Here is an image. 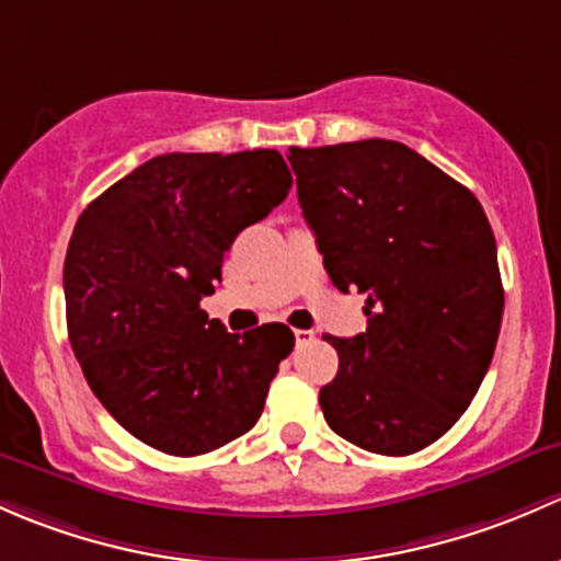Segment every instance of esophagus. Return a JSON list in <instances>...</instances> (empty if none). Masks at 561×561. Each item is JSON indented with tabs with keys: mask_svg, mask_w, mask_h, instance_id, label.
<instances>
[{
	"mask_svg": "<svg viewBox=\"0 0 561 561\" xmlns=\"http://www.w3.org/2000/svg\"><path fill=\"white\" fill-rule=\"evenodd\" d=\"M294 340H297V345H305L313 340V329H294Z\"/></svg>",
	"mask_w": 561,
	"mask_h": 561,
	"instance_id": "esophagus-1",
	"label": "esophagus"
}]
</instances>
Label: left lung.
I'll use <instances>...</instances> for the list:
<instances>
[{"label": "left lung", "mask_w": 561, "mask_h": 561, "mask_svg": "<svg viewBox=\"0 0 561 561\" xmlns=\"http://www.w3.org/2000/svg\"><path fill=\"white\" fill-rule=\"evenodd\" d=\"M305 221L340 291L367 294V332L329 337L327 424L354 446L408 456L459 421L500 337L496 242L470 188L394 140L291 148Z\"/></svg>", "instance_id": "obj_1"}]
</instances>
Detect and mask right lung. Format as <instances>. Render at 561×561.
<instances>
[{"label":"right lung","mask_w":561,"mask_h":561,"mask_svg":"<svg viewBox=\"0 0 561 561\" xmlns=\"http://www.w3.org/2000/svg\"><path fill=\"white\" fill-rule=\"evenodd\" d=\"M288 188L270 148L164 153L80 213L65 259L69 343L96 400L156 451H216L262 415L291 329L232 334L199 302L234 238Z\"/></svg>","instance_id":"1"}]
</instances>
